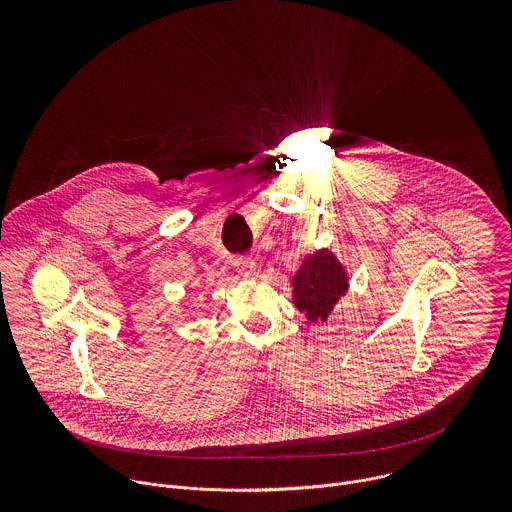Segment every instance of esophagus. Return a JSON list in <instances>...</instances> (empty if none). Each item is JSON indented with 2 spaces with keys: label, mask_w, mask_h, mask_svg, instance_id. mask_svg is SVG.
<instances>
[{
  "label": "esophagus",
  "mask_w": 512,
  "mask_h": 512,
  "mask_svg": "<svg viewBox=\"0 0 512 512\" xmlns=\"http://www.w3.org/2000/svg\"><path fill=\"white\" fill-rule=\"evenodd\" d=\"M235 269L243 277H255L257 275V265H255L253 259H239V261H235Z\"/></svg>",
  "instance_id": "esophagus-1"
}]
</instances>
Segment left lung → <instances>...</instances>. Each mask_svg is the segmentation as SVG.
Masks as SVG:
<instances>
[{"mask_svg":"<svg viewBox=\"0 0 512 512\" xmlns=\"http://www.w3.org/2000/svg\"><path fill=\"white\" fill-rule=\"evenodd\" d=\"M294 306L310 322H326L334 306L348 291L346 267L330 249H318L304 257L300 269L291 277Z\"/></svg>","mask_w":512,"mask_h":512,"instance_id":"obj_1","label":"left lung"}]
</instances>
